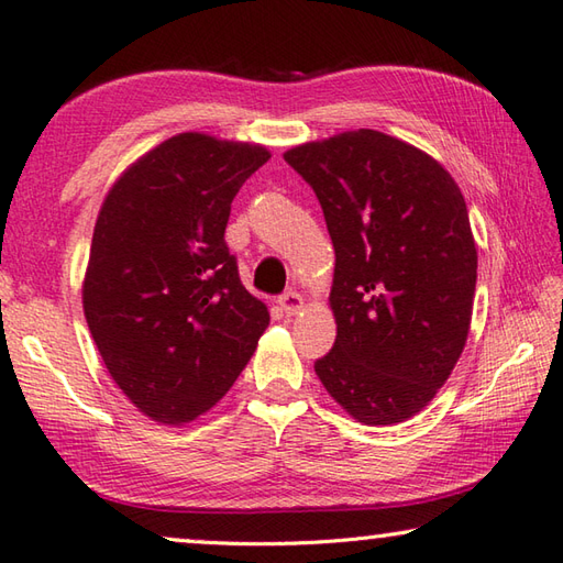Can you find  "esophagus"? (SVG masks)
Returning a JSON list of instances; mask_svg holds the SVG:
<instances>
[{"label": "esophagus", "instance_id": "1", "mask_svg": "<svg viewBox=\"0 0 563 563\" xmlns=\"http://www.w3.org/2000/svg\"><path fill=\"white\" fill-rule=\"evenodd\" d=\"M279 306L284 308L286 316H296L303 308V296L296 291H286L279 296Z\"/></svg>", "mask_w": 563, "mask_h": 563}]
</instances>
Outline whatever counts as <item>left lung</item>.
I'll return each mask as SVG.
<instances>
[{
    "instance_id": "left-lung-1",
    "label": "left lung",
    "mask_w": 563,
    "mask_h": 563,
    "mask_svg": "<svg viewBox=\"0 0 563 563\" xmlns=\"http://www.w3.org/2000/svg\"><path fill=\"white\" fill-rule=\"evenodd\" d=\"M323 209L335 247V345L316 360L328 394L364 426L426 408L464 350L476 245L462 191L438 159L372 129L284 153Z\"/></svg>"
}]
</instances>
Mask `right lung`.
<instances>
[{"label": "right lung", "instance_id": "obj_1", "mask_svg": "<svg viewBox=\"0 0 563 563\" xmlns=\"http://www.w3.org/2000/svg\"><path fill=\"white\" fill-rule=\"evenodd\" d=\"M267 147L179 133L123 172L95 225L82 306L121 391L181 426L213 408L269 325L225 245L240 187Z\"/></svg>", "mask_w": 563, "mask_h": 563}]
</instances>
